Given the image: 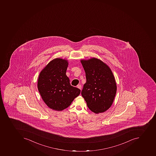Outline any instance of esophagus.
Segmentation results:
<instances>
[{"mask_svg":"<svg viewBox=\"0 0 156 156\" xmlns=\"http://www.w3.org/2000/svg\"><path fill=\"white\" fill-rule=\"evenodd\" d=\"M77 88H79V89H80V90H81V85H80V84L77 85Z\"/></svg>","mask_w":156,"mask_h":156,"instance_id":"esophagus-1","label":"esophagus"}]
</instances>
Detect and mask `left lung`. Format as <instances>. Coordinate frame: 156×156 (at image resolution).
Instances as JSON below:
<instances>
[{
  "label": "left lung",
  "instance_id": "1",
  "mask_svg": "<svg viewBox=\"0 0 156 156\" xmlns=\"http://www.w3.org/2000/svg\"><path fill=\"white\" fill-rule=\"evenodd\" d=\"M80 62L86 79L81 95L92 112L96 114L105 112L112 105L117 92L113 73L107 64L96 58Z\"/></svg>",
  "mask_w": 156,
  "mask_h": 156
}]
</instances>
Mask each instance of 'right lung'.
<instances>
[{"label":"right lung","instance_id":"right-lung-1","mask_svg":"<svg viewBox=\"0 0 156 156\" xmlns=\"http://www.w3.org/2000/svg\"><path fill=\"white\" fill-rule=\"evenodd\" d=\"M68 60L57 58L51 60L39 74L37 88L46 105L54 110L69 107L79 96L80 90L70 84L66 75Z\"/></svg>","mask_w":156,"mask_h":156}]
</instances>
